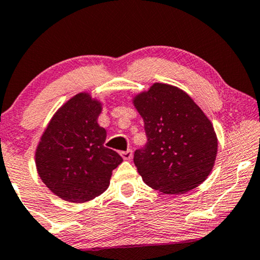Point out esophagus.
<instances>
[{"label":"esophagus","instance_id":"esophagus-1","mask_svg":"<svg viewBox=\"0 0 260 260\" xmlns=\"http://www.w3.org/2000/svg\"><path fill=\"white\" fill-rule=\"evenodd\" d=\"M121 156H122L123 159H127V160L132 159V157H133V151L131 150V149H128V150H126V151H122V152H121Z\"/></svg>","mask_w":260,"mask_h":260}]
</instances>
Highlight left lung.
Instances as JSON below:
<instances>
[{
  "label": "left lung",
  "mask_w": 260,
  "mask_h": 260,
  "mask_svg": "<svg viewBox=\"0 0 260 260\" xmlns=\"http://www.w3.org/2000/svg\"><path fill=\"white\" fill-rule=\"evenodd\" d=\"M147 143L134 152L144 182L166 194H181L209 176L217 154L212 123L186 92L154 84L134 100Z\"/></svg>",
  "instance_id": "1"
}]
</instances>
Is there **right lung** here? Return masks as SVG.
Wrapping results in <instances>:
<instances>
[{
  "label": "right lung",
  "mask_w": 260,
  "mask_h": 260,
  "mask_svg": "<svg viewBox=\"0 0 260 260\" xmlns=\"http://www.w3.org/2000/svg\"><path fill=\"white\" fill-rule=\"evenodd\" d=\"M101 103L87 93L71 98L54 115L36 151V166L51 192L72 203L96 198L108 188L122 162L104 146L107 132L97 123Z\"/></svg>",
  "instance_id": "right-lung-1"
}]
</instances>
